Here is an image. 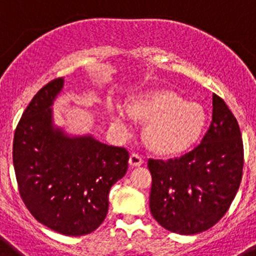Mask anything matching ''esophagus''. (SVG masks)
Listing matches in <instances>:
<instances>
[{"label":"esophagus","instance_id":"obj_1","mask_svg":"<svg viewBox=\"0 0 256 256\" xmlns=\"http://www.w3.org/2000/svg\"><path fill=\"white\" fill-rule=\"evenodd\" d=\"M130 166H141L142 164H144V158H142L141 155H138V154H130Z\"/></svg>","mask_w":256,"mask_h":256}]
</instances>
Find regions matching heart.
<instances>
[{"instance_id": "heart-1", "label": "heart", "mask_w": 256, "mask_h": 256, "mask_svg": "<svg viewBox=\"0 0 256 256\" xmlns=\"http://www.w3.org/2000/svg\"><path fill=\"white\" fill-rule=\"evenodd\" d=\"M130 120L148 122L144 141L160 155H180L191 150L204 134L208 114L204 106L169 90L140 94L126 108H112V123L119 130H130Z\"/></svg>"}]
</instances>
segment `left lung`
<instances>
[{
    "instance_id": "1",
    "label": "left lung",
    "mask_w": 256,
    "mask_h": 256,
    "mask_svg": "<svg viewBox=\"0 0 256 256\" xmlns=\"http://www.w3.org/2000/svg\"><path fill=\"white\" fill-rule=\"evenodd\" d=\"M150 210L165 230L196 234L227 212L238 191L244 146L236 118L212 94V119L198 148L177 159H150Z\"/></svg>"
}]
</instances>
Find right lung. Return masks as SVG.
I'll list each match as a JSON object with an SVG mask.
<instances>
[{"label": "right lung", "instance_id": "add662e5", "mask_svg": "<svg viewBox=\"0 0 256 256\" xmlns=\"http://www.w3.org/2000/svg\"><path fill=\"white\" fill-rule=\"evenodd\" d=\"M62 87L64 78L47 83L22 112L14 134V169L32 216L61 234L83 236L105 219L108 191L126 176L130 154L56 126L52 105Z\"/></svg>", "mask_w": 256, "mask_h": 256}]
</instances>
